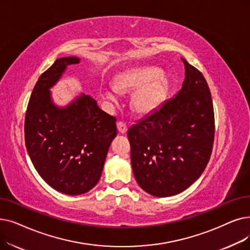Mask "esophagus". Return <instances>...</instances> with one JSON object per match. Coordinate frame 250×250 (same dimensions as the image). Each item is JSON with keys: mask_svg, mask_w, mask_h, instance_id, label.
<instances>
[{"mask_svg": "<svg viewBox=\"0 0 250 250\" xmlns=\"http://www.w3.org/2000/svg\"><path fill=\"white\" fill-rule=\"evenodd\" d=\"M116 126H117L118 132L121 133V134H125V133H126V131H127V126H126V125H125V123H123V122H118V123L116 124Z\"/></svg>", "mask_w": 250, "mask_h": 250, "instance_id": "34e87169", "label": "esophagus"}]
</instances>
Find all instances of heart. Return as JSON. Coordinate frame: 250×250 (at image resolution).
Here are the masks:
<instances>
[{
	"mask_svg": "<svg viewBox=\"0 0 250 250\" xmlns=\"http://www.w3.org/2000/svg\"><path fill=\"white\" fill-rule=\"evenodd\" d=\"M168 89V81L161 70L154 66H138L118 73L113 81V88L103 89L104 99L117 103V93L133 91L131 109L138 115L155 112L164 104Z\"/></svg>",
	"mask_w": 250,
	"mask_h": 250,
	"instance_id": "1",
	"label": "heart"
}]
</instances>
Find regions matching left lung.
Instances as JSON below:
<instances>
[{
    "label": "left lung",
    "mask_w": 250,
    "mask_h": 250,
    "mask_svg": "<svg viewBox=\"0 0 250 250\" xmlns=\"http://www.w3.org/2000/svg\"><path fill=\"white\" fill-rule=\"evenodd\" d=\"M182 60V89L127 131L135 179L156 197L189 188L201 176L212 151L214 114L208 84L198 69Z\"/></svg>",
    "instance_id": "left-lung-1"
}]
</instances>
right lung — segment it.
Listing matches in <instances>:
<instances>
[{
  "label": "right lung",
  "mask_w": 250,
  "mask_h": 250,
  "mask_svg": "<svg viewBox=\"0 0 250 250\" xmlns=\"http://www.w3.org/2000/svg\"><path fill=\"white\" fill-rule=\"evenodd\" d=\"M74 56L56 59L39 78L30 95L24 123L25 145L35 168L61 193L81 195L99 182L108 149L117 135L116 118L83 93L65 106L55 104L51 89Z\"/></svg>",
  "instance_id": "obj_1"
}]
</instances>
